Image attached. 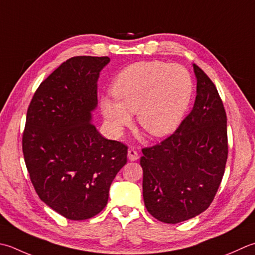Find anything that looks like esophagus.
I'll return each mask as SVG.
<instances>
[{"instance_id":"34e87169","label":"esophagus","mask_w":255,"mask_h":255,"mask_svg":"<svg viewBox=\"0 0 255 255\" xmlns=\"http://www.w3.org/2000/svg\"><path fill=\"white\" fill-rule=\"evenodd\" d=\"M138 158H139L138 152L134 150V149H132V148L128 149V159H129V160L136 161V160H138Z\"/></svg>"}]
</instances>
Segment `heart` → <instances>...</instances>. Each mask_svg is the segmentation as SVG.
I'll return each mask as SVG.
<instances>
[{
	"instance_id": "b5f03b06",
	"label": "heart",
	"mask_w": 255,
	"mask_h": 255,
	"mask_svg": "<svg viewBox=\"0 0 255 255\" xmlns=\"http://www.w3.org/2000/svg\"><path fill=\"white\" fill-rule=\"evenodd\" d=\"M114 99L101 98V109L116 133L132 121L152 137L176 130L186 115L193 94L190 73L181 65L160 61L134 63L119 73L113 83Z\"/></svg>"
}]
</instances>
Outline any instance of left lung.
Instances as JSON below:
<instances>
[{
	"mask_svg": "<svg viewBox=\"0 0 255 255\" xmlns=\"http://www.w3.org/2000/svg\"><path fill=\"white\" fill-rule=\"evenodd\" d=\"M197 96L191 113L170 137L142 149V194L148 212L179 223L207 210L228 158L227 115L214 84L192 64Z\"/></svg>",
	"mask_w": 255,
	"mask_h": 255,
	"instance_id": "left-lung-1",
	"label": "left lung"
}]
</instances>
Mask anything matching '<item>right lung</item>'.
<instances>
[{
  "mask_svg": "<svg viewBox=\"0 0 255 255\" xmlns=\"http://www.w3.org/2000/svg\"><path fill=\"white\" fill-rule=\"evenodd\" d=\"M109 62L67 59L39 85L27 109L23 154L31 181L39 199L69 220L101 212L127 162V147L92 124L99 73Z\"/></svg>",
  "mask_w": 255,
  "mask_h": 255,
  "instance_id": "obj_1",
  "label": "right lung"
}]
</instances>
